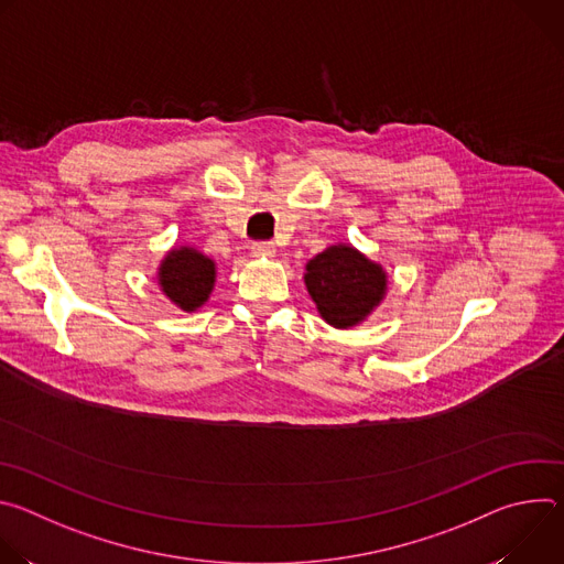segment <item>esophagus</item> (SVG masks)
<instances>
[{
    "label": "esophagus",
    "instance_id": "1",
    "mask_svg": "<svg viewBox=\"0 0 564 564\" xmlns=\"http://www.w3.org/2000/svg\"><path fill=\"white\" fill-rule=\"evenodd\" d=\"M274 252H276V248L272 240H259V243L252 246V254L261 257V259H270V257H274Z\"/></svg>",
    "mask_w": 564,
    "mask_h": 564
}]
</instances>
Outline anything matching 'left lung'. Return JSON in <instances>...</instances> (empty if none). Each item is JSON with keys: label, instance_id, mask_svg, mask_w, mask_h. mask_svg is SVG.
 <instances>
[{"label": "left lung", "instance_id": "obj_1", "mask_svg": "<svg viewBox=\"0 0 564 564\" xmlns=\"http://www.w3.org/2000/svg\"><path fill=\"white\" fill-rule=\"evenodd\" d=\"M305 285L318 314L335 328H352L381 303L386 272L350 246H333L305 265Z\"/></svg>", "mask_w": 564, "mask_h": 564}]
</instances>
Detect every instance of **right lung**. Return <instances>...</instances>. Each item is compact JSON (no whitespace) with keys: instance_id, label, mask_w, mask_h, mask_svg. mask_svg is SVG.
<instances>
[{"instance_id":"right-lung-1","label":"right lung","mask_w":564,"mask_h":564,"mask_svg":"<svg viewBox=\"0 0 564 564\" xmlns=\"http://www.w3.org/2000/svg\"><path fill=\"white\" fill-rule=\"evenodd\" d=\"M214 279V261L194 248H174L158 270L160 288L181 310L187 312H194L209 299Z\"/></svg>"}]
</instances>
